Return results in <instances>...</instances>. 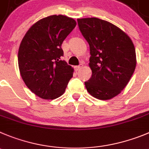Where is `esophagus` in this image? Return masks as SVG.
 I'll list each match as a JSON object with an SVG mask.
<instances>
[{
	"instance_id": "1",
	"label": "esophagus",
	"mask_w": 149,
	"mask_h": 149,
	"mask_svg": "<svg viewBox=\"0 0 149 149\" xmlns=\"http://www.w3.org/2000/svg\"><path fill=\"white\" fill-rule=\"evenodd\" d=\"M81 69V65H79V66L75 67V70H76V71H79V70H80Z\"/></svg>"
}]
</instances>
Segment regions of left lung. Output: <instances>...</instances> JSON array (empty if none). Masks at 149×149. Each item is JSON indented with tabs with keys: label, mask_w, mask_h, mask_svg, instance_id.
I'll list each match as a JSON object with an SVG mask.
<instances>
[{
	"label": "left lung",
	"mask_w": 149,
	"mask_h": 149,
	"mask_svg": "<svg viewBox=\"0 0 149 149\" xmlns=\"http://www.w3.org/2000/svg\"><path fill=\"white\" fill-rule=\"evenodd\" d=\"M77 21L90 45L92 76L84 82L87 90L98 99H111L124 89L134 73V44L123 31L106 20L91 17Z\"/></svg>",
	"instance_id": "8db88e82"
}]
</instances>
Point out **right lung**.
<instances>
[{"mask_svg": "<svg viewBox=\"0 0 149 149\" xmlns=\"http://www.w3.org/2000/svg\"><path fill=\"white\" fill-rule=\"evenodd\" d=\"M76 26L73 18L51 15L33 25L20 43V75L28 88L41 98H59L73 77V68L60 59L61 46Z\"/></svg>", "mask_w": 149, "mask_h": 149, "instance_id": "right-lung-1", "label": "right lung"}]
</instances>
